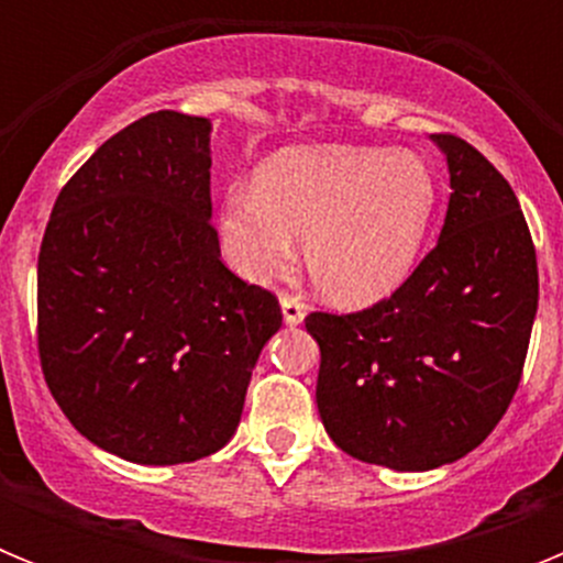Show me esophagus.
<instances>
[{"mask_svg":"<svg viewBox=\"0 0 563 563\" xmlns=\"http://www.w3.org/2000/svg\"><path fill=\"white\" fill-rule=\"evenodd\" d=\"M278 301H282V316H285V324L298 327L301 321H305L307 305L301 301V298L292 296V292H282V298H278Z\"/></svg>","mask_w":563,"mask_h":563,"instance_id":"esophagus-1","label":"esophagus"}]
</instances>
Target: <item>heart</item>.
I'll use <instances>...</instances> for the list:
<instances>
[{"instance_id": "heart-1", "label": "heart", "mask_w": 563, "mask_h": 563, "mask_svg": "<svg viewBox=\"0 0 563 563\" xmlns=\"http://www.w3.org/2000/svg\"><path fill=\"white\" fill-rule=\"evenodd\" d=\"M440 188L429 163L375 146H292L262 163L253 188L222 202V242L242 276L267 282L296 262L338 307H369L411 276Z\"/></svg>"}]
</instances>
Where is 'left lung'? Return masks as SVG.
I'll return each instance as SVG.
<instances>
[{
    "instance_id": "1",
    "label": "left lung",
    "mask_w": 563,
    "mask_h": 563,
    "mask_svg": "<svg viewBox=\"0 0 563 563\" xmlns=\"http://www.w3.org/2000/svg\"><path fill=\"white\" fill-rule=\"evenodd\" d=\"M431 141L451 177L434 251L369 310L305 318L327 434L391 471L449 465L496 429L539 310L536 247L510 183L456 134Z\"/></svg>"
}]
</instances>
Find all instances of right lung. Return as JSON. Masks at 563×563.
<instances>
[{
	"label": "right lung",
	"mask_w": 563,
	"mask_h": 563,
	"mask_svg": "<svg viewBox=\"0 0 563 563\" xmlns=\"http://www.w3.org/2000/svg\"><path fill=\"white\" fill-rule=\"evenodd\" d=\"M278 327L276 296L222 265L208 118L146 114L62 188L38 251V357L98 449L137 465L220 451Z\"/></svg>",
	"instance_id": "1"
}]
</instances>
